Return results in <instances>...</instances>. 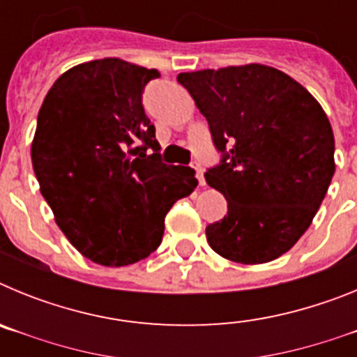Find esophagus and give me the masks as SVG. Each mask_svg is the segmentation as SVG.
I'll list each match as a JSON object with an SVG mask.
<instances>
[{"instance_id": "34e87169", "label": "esophagus", "mask_w": 357, "mask_h": 357, "mask_svg": "<svg viewBox=\"0 0 357 357\" xmlns=\"http://www.w3.org/2000/svg\"><path fill=\"white\" fill-rule=\"evenodd\" d=\"M191 168H193L195 172H197L198 184H200V185L206 184V178H204V169H202V164L198 162V160H193V162H191Z\"/></svg>"}]
</instances>
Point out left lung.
<instances>
[{"label":"left lung","instance_id":"left-lung-1","mask_svg":"<svg viewBox=\"0 0 357 357\" xmlns=\"http://www.w3.org/2000/svg\"><path fill=\"white\" fill-rule=\"evenodd\" d=\"M176 80L206 116L222 153L206 173L227 198L223 220L206 229L211 248L241 264L277 259L311 225L334 175L326 112L270 66L181 73Z\"/></svg>","mask_w":357,"mask_h":357}]
</instances>
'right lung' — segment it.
<instances>
[{"mask_svg":"<svg viewBox=\"0 0 357 357\" xmlns=\"http://www.w3.org/2000/svg\"><path fill=\"white\" fill-rule=\"evenodd\" d=\"M159 77L121 59L85 62L59 77L37 116L40 193L73 247L103 266L148 257L168 211L198 184L195 169L160 159L143 107L144 87Z\"/></svg>","mask_w":357,"mask_h":357,"instance_id":"1","label":"right lung"}]
</instances>
